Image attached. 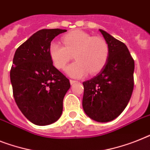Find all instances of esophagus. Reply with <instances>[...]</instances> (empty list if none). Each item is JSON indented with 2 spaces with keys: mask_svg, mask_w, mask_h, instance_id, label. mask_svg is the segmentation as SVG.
Returning a JSON list of instances; mask_svg holds the SVG:
<instances>
[{
  "mask_svg": "<svg viewBox=\"0 0 150 150\" xmlns=\"http://www.w3.org/2000/svg\"><path fill=\"white\" fill-rule=\"evenodd\" d=\"M76 82H77V81H76V80H70V84H74V83H76Z\"/></svg>",
  "mask_w": 150,
  "mask_h": 150,
  "instance_id": "34e87169",
  "label": "esophagus"
}]
</instances>
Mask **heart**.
<instances>
[{
  "instance_id": "1",
  "label": "heart",
  "mask_w": 150,
  "mask_h": 150,
  "mask_svg": "<svg viewBox=\"0 0 150 150\" xmlns=\"http://www.w3.org/2000/svg\"><path fill=\"white\" fill-rule=\"evenodd\" d=\"M64 45L53 41L49 46V56L53 64L59 70L65 68L74 54L76 61L66 68L71 77L81 78L86 74L94 75L105 67L110 56L107 42L100 37L75 30L62 37Z\"/></svg>"
}]
</instances>
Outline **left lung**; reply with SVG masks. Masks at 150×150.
Returning <instances> with one entry per match:
<instances>
[{"instance_id": "8db88e82", "label": "left lung", "mask_w": 150, "mask_h": 150, "mask_svg": "<svg viewBox=\"0 0 150 150\" xmlns=\"http://www.w3.org/2000/svg\"><path fill=\"white\" fill-rule=\"evenodd\" d=\"M100 31L107 42L110 56L105 67L83 83V108L93 120L106 122L121 114L130 100L134 80V60L126 44L106 31Z\"/></svg>"}]
</instances>
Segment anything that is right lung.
<instances>
[{
    "label": "right lung",
    "mask_w": 150,
    "mask_h": 150,
    "mask_svg": "<svg viewBox=\"0 0 150 150\" xmlns=\"http://www.w3.org/2000/svg\"><path fill=\"white\" fill-rule=\"evenodd\" d=\"M67 30H38L16 50L10 76L18 108L33 124L50 125L59 120L70 81L53 65L49 46Z\"/></svg>",
    "instance_id": "add662e5"
}]
</instances>
